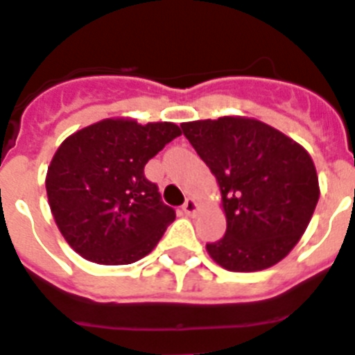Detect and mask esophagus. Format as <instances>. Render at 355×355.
I'll list each match as a JSON object with an SVG mask.
<instances>
[{"label": "esophagus", "instance_id": "1", "mask_svg": "<svg viewBox=\"0 0 355 355\" xmlns=\"http://www.w3.org/2000/svg\"><path fill=\"white\" fill-rule=\"evenodd\" d=\"M183 211L187 215H193L196 214V211H198V202L193 201V199H187V201H184V205H183Z\"/></svg>", "mask_w": 355, "mask_h": 355}]
</instances>
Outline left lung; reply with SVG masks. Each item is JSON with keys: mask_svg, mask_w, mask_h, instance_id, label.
Listing matches in <instances>:
<instances>
[{"mask_svg": "<svg viewBox=\"0 0 355 355\" xmlns=\"http://www.w3.org/2000/svg\"><path fill=\"white\" fill-rule=\"evenodd\" d=\"M220 189L226 233L208 255L235 272L262 271L286 259L320 199L313 157L293 138L248 116L181 123Z\"/></svg>", "mask_w": 355, "mask_h": 355, "instance_id": "obj_1", "label": "left lung"}]
</instances>
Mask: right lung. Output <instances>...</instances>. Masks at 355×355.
Returning <instances> with one entry per match:
<instances>
[{"label": "right lung", "mask_w": 355, "mask_h": 355, "mask_svg": "<svg viewBox=\"0 0 355 355\" xmlns=\"http://www.w3.org/2000/svg\"><path fill=\"white\" fill-rule=\"evenodd\" d=\"M180 135L172 122L105 118L60 144L46 172L48 205L78 255L123 266L156 248L175 211L163 205L144 168Z\"/></svg>", "instance_id": "1"}]
</instances>
